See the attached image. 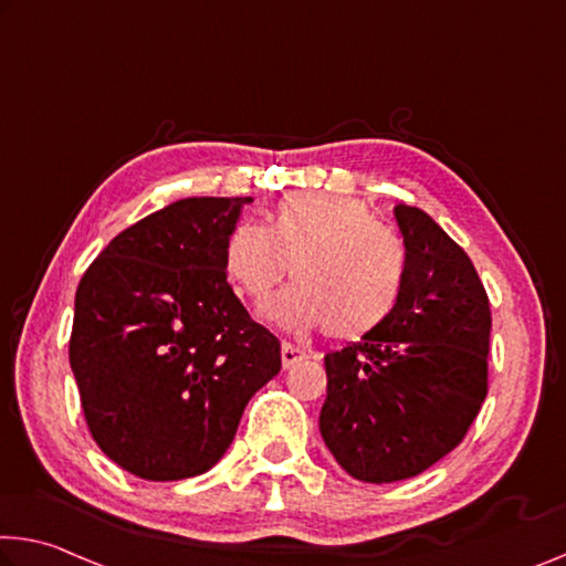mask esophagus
<instances>
[{
	"label": "esophagus",
	"instance_id": "esophagus-1",
	"mask_svg": "<svg viewBox=\"0 0 566 566\" xmlns=\"http://www.w3.org/2000/svg\"><path fill=\"white\" fill-rule=\"evenodd\" d=\"M304 357H307V353H304L302 347L292 345V343H282V367L284 370H290V367L302 363Z\"/></svg>",
	"mask_w": 566,
	"mask_h": 566
}]
</instances>
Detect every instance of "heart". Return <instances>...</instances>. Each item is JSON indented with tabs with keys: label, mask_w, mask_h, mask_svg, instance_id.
Listing matches in <instances>:
<instances>
[{
	"label": "heart",
	"mask_w": 566,
	"mask_h": 566,
	"mask_svg": "<svg viewBox=\"0 0 566 566\" xmlns=\"http://www.w3.org/2000/svg\"><path fill=\"white\" fill-rule=\"evenodd\" d=\"M223 266L241 297L264 300L292 266L294 284L269 297L262 317L284 329L325 325L332 339H360L398 310L408 254L360 199L290 193L266 227L241 221L223 247Z\"/></svg>",
	"instance_id": "b5f03b06"
}]
</instances>
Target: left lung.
<instances>
[{
	"label": "left lung",
	"mask_w": 566,
	"mask_h": 566,
	"mask_svg": "<svg viewBox=\"0 0 566 566\" xmlns=\"http://www.w3.org/2000/svg\"><path fill=\"white\" fill-rule=\"evenodd\" d=\"M392 213L406 292L382 327L325 355L319 410L329 453L367 483L418 476L451 453L489 388L491 310L469 254L416 206Z\"/></svg>",
	"instance_id": "1"
}]
</instances>
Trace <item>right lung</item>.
Masks as SVG:
<instances>
[{
    "label": "right lung",
    "mask_w": 566,
    "mask_h": 566,
    "mask_svg": "<svg viewBox=\"0 0 566 566\" xmlns=\"http://www.w3.org/2000/svg\"><path fill=\"white\" fill-rule=\"evenodd\" d=\"M249 201L168 203L120 231L80 280L70 367L95 443L133 476L209 471L280 373V339L249 317L223 266Z\"/></svg>",
    "instance_id": "add662e5"
}]
</instances>
